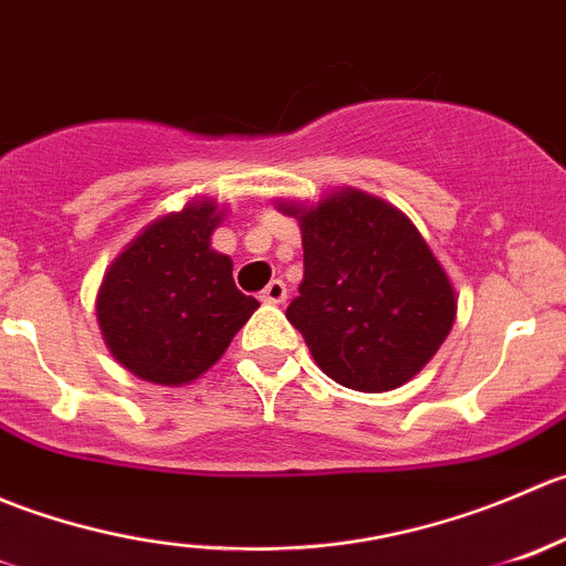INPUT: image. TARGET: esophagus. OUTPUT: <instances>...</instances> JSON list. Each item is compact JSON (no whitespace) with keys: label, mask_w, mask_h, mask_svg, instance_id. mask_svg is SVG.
Segmentation results:
<instances>
[{"label":"esophagus","mask_w":566,"mask_h":566,"mask_svg":"<svg viewBox=\"0 0 566 566\" xmlns=\"http://www.w3.org/2000/svg\"><path fill=\"white\" fill-rule=\"evenodd\" d=\"M261 302H266V305H281V302H285V283L272 281L261 291Z\"/></svg>","instance_id":"esophagus-1"}]
</instances>
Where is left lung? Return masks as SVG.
<instances>
[{"instance_id":"8db88e82","label":"left lung","mask_w":566,"mask_h":566,"mask_svg":"<svg viewBox=\"0 0 566 566\" xmlns=\"http://www.w3.org/2000/svg\"><path fill=\"white\" fill-rule=\"evenodd\" d=\"M281 211L300 220L305 250L300 296L285 318L316 366L363 394L410 382L457 318L454 285L410 217L349 187Z\"/></svg>"}]
</instances>
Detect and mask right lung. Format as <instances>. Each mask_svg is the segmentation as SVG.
Masks as SVG:
<instances>
[{
	"instance_id": "1",
	"label": "right lung",
	"mask_w": 566,
	"mask_h": 566,
	"mask_svg": "<svg viewBox=\"0 0 566 566\" xmlns=\"http://www.w3.org/2000/svg\"><path fill=\"white\" fill-rule=\"evenodd\" d=\"M222 214L214 200H192L145 226L104 272L95 316L106 349L134 377L192 382L259 307L233 283V261L211 250Z\"/></svg>"
}]
</instances>
